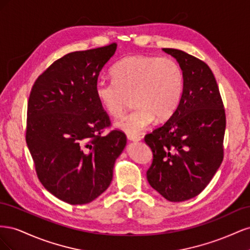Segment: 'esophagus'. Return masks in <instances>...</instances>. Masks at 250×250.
I'll use <instances>...</instances> for the list:
<instances>
[{
	"mask_svg": "<svg viewBox=\"0 0 250 250\" xmlns=\"http://www.w3.org/2000/svg\"><path fill=\"white\" fill-rule=\"evenodd\" d=\"M127 139L132 142H139L142 140V138L138 134H127Z\"/></svg>",
	"mask_w": 250,
	"mask_h": 250,
	"instance_id": "obj_1",
	"label": "esophagus"
}]
</instances>
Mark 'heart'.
<instances>
[{
  "mask_svg": "<svg viewBox=\"0 0 250 250\" xmlns=\"http://www.w3.org/2000/svg\"><path fill=\"white\" fill-rule=\"evenodd\" d=\"M112 75L113 78L98 79L96 97L102 108L113 118L122 115L133 97L134 109L116 124L127 134L146 129L155 118L168 120L183 96V69L169 57L126 56L112 67Z\"/></svg>",
  "mask_w": 250,
  "mask_h": 250,
  "instance_id": "1",
  "label": "heart"
}]
</instances>
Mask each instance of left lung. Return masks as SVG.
Returning <instances> with one entry per match:
<instances>
[{
    "instance_id": "1",
    "label": "left lung",
    "mask_w": 250,
    "mask_h": 250,
    "mask_svg": "<svg viewBox=\"0 0 250 250\" xmlns=\"http://www.w3.org/2000/svg\"><path fill=\"white\" fill-rule=\"evenodd\" d=\"M163 51L177 60L185 84L175 112L145 137L153 154L147 179L164 198L179 202L200 194L220 167L226 118L209 66L184 51Z\"/></svg>"
}]
</instances>
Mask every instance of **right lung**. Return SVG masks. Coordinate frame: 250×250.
Listing matches in <instances>:
<instances>
[{
    "instance_id": "obj_1",
    "label": "right lung",
    "mask_w": 250,
    "mask_h": 250,
    "mask_svg": "<svg viewBox=\"0 0 250 250\" xmlns=\"http://www.w3.org/2000/svg\"><path fill=\"white\" fill-rule=\"evenodd\" d=\"M117 43L72 52L57 59L34 82L27 109L26 142L37 177L70 204L95 200L109 187L126 135L111 130L98 101L96 82Z\"/></svg>"
}]
</instances>
